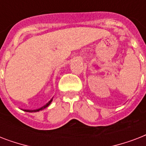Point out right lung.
Here are the masks:
<instances>
[{
	"label": "right lung",
	"instance_id": "add662e5",
	"mask_svg": "<svg viewBox=\"0 0 146 146\" xmlns=\"http://www.w3.org/2000/svg\"><path fill=\"white\" fill-rule=\"evenodd\" d=\"M53 100V98H51V99L49 101L48 103H47L46 104H44V106L41 107L40 108H38V109H35V110H27V109H23V111H26V112H31V113H33V112H38V111H42V110H44V108H46L47 107H48L49 105H50V104L51 103V102H52Z\"/></svg>",
	"mask_w": 146,
	"mask_h": 146
}]
</instances>
